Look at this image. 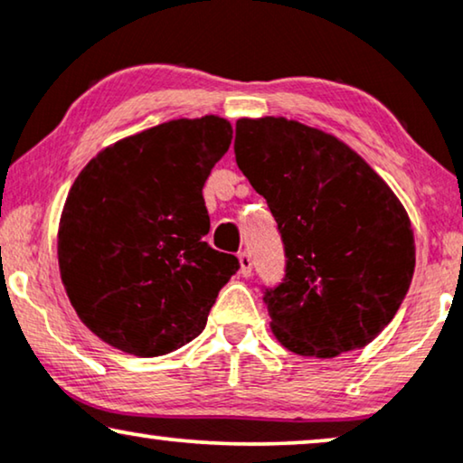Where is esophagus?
Returning a JSON list of instances; mask_svg holds the SVG:
<instances>
[{
	"label": "esophagus",
	"instance_id": "1",
	"mask_svg": "<svg viewBox=\"0 0 463 463\" xmlns=\"http://www.w3.org/2000/svg\"><path fill=\"white\" fill-rule=\"evenodd\" d=\"M240 259V274H242L244 278H249L252 274V259L249 252H240L238 255Z\"/></svg>",
	"mask_w": 463,
	"mask_h": 463
}]
</instances>
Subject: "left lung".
Returning a JSON list of instances; mask_svg holds the SVG:
<instances>
[{
    "label": "left lung",
    "instance_id": "1",
    "mask_svg": "<svg viewBox=\"0 0 463 463\" xmlns=\"http://www.w3.org/2000/svg\"><path fill=\"white\" fill-rule=\"evenodd\" d=\"M238 168L268 200L282 282L263 287L278 341L331 358L377 337L415 269L411 221L382 176L331 135L284 118L238 119Z\"/></svg>",
    "mask_w": 463,
    "mask_h": 463
}]
</instances>
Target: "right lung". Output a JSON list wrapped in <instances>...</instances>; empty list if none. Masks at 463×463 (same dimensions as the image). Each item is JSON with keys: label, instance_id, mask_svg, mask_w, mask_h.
<instances>
[{"label": "right lung", "instance_id": "right-lung-1", "mask_svg": "<svg viewBox=\"0 0 463 463\" xmlns=\"http://www.w3.org/2000/svg\"><path fill=\"white\" fill-rule=\"evenodd\" d=\"M232 143L223 118L175 119L100 151L75 179L59 265L81 322L135 356H162L204 331L238 257L214 250L202 187Z\"/></svg>", "mask_w": 463, "mask_h": 463}]
</instances>
